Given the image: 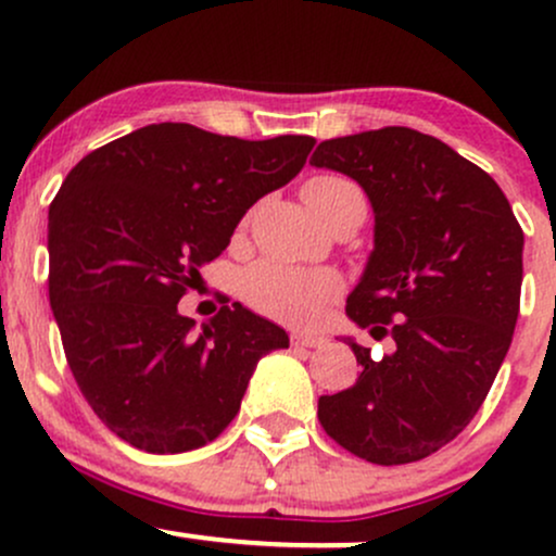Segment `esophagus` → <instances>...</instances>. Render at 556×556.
Segmentation results:
<instances>
[{
    "label": "esophagus",
    "mask_w": 556,
    "mask_h": 556,
    "mask_svg": "<svg viewBox=\"0 0 556 556\" xmlns=\"http://www.w3.org/2000/svg\"><path fill=\"white\" fill-rule=\"evenodd\" d=\"M327 342L321 334H305V331H292L290 344L292 348H321Z\"/></svg>",
    "instance_id": "1"
}]
</instances>
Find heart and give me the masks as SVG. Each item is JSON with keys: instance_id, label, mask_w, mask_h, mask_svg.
Returning <instances> with one entry per match:
<instances>
[{"instance_id": "1", "label": "heart", "mask_w": 556, "mask_h": 556, "mask_svg": "<svg viewBox=\"0 0 556 556\" xmlns=\"http://www.w3.org/2000/svg\"><path fill=\"white\" fill-rule=\"evenodd\" d=\"M303 198L318 219H327L344 206H366V195L353 180L340 175H318L305 182ZM342 292V277L331 269L264 261L242 279V295L261 314L285 324H311L324 305Z\"/></svg>"}]
</instances>
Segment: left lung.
<instances>
[{"label":"left lung","mask_w":556,"mask_h":556,"mask_svg":"<svg viewBox=\"0 0 556 556\" xmlns=\"http://www.w3.org/2000/svg\"><path fill=\"white\" fill-rule=\"evenodd\" d=\"M314 167L353 177L374 206V251L348 316L397 350L318 397L337 444L376 465L424 460L473 420L520 311L522 229L507 195L439 138L381 127L318 143Z\"/></svg>","instance_id":"obj_1"}]
</instances>
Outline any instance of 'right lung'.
I'll use <instances>...</instances> for the list:
<instances>
[{
  "label": "right lung",
  "mask_w": 556,
  "mask_h": 556,
  "mask_svg": "<svg viewBox=\"0 0 556 556\" xmlns=\"http://www.w3.org/2000/svg\"><path fill=\"white\" fill-rule=\"evenodd\" d=\"M316 140H242L159 123L83 156L49 206V303L83 397L154 455L214 442L256 363L290 344L240 303L195 334L177 303L242 214L303 169Z\"/></svg>",
  "instance_id": "add662e5"
}]
</instances>
